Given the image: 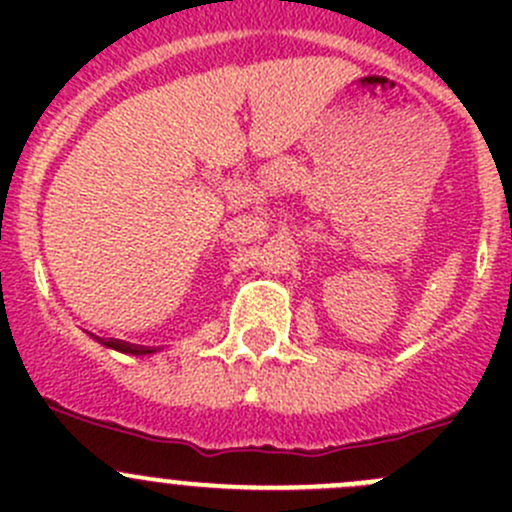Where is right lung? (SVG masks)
Instances as JSON below:
<instances>
[{"label":"right lung","mask_w":512,"mask_h":512,"mask_svg":"<svg viewBox=\"0 0 512 512\" xmlns=\"http://www.w3.org/2000/svg\"><path fill=\"white\" fill-rule=\"evenodd\" d=\"M98 339V337H96ZM103 344L106 349H113V352H121V354H131V356H146V354H156V349H148V347H138V344H126L121 339H111V342H98Z\"/></svg>","instance_id":"right-lung-1"}]
</instances>
